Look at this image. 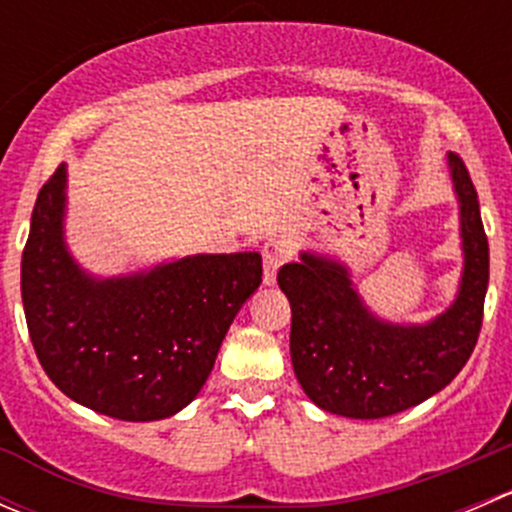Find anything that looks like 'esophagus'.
<instances>
[{
  "label": "esophagus",
  "instance_id": "34e87169",
  "mask_svg": "<svg viewBox=\"0 0 512 512\" xmlns=\"http://www.w3.org/2000/svg\"><path fill=\"white\" fill-rule=\"evenodd\" d=\"M262 260H265V272H262V282L265 285H275L277 270L285 262V242L270 240L262 247Z\"/></svg>",
  "mask_w": 512,
  "mask_h": 512
}]
</instances>
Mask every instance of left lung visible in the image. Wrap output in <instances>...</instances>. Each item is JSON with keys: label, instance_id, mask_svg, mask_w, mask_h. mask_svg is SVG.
Wrapping results in <instances>:
<instances>
[{"label": "left lung", "instance_id": "left-lung-1", "mask_svg": "<svg viewBox=\"0 0 512 512\" xmlns=\"http://www.w3.org/2000/svg\"><path fill=\"white\" fill-rule=\"evenodd\" d=\"M461 210L463 272L456 299L426 324L376 317L342 260L302 250L277 272L292 307L294 376L319 409L347 418H384L446 389L478 342L488 289V237L468 168L448 153Z\"/></svg>", "mask_w": 512, "mask_h": 512}]
</instances>
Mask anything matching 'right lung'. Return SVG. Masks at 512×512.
<instances>
[{
	"label": "right lung",
	"mask_w": 512,
	"mask_h": 512,
	"mask_svg": "<svg viewBox=\"0 0 512 512\" xmlns=\"http://www.w3.org/2000/svg\"><path fill=\"white\" fill-rule=\"evenodd\" d=\"M64 218L61 163L39 190L22 255L24 314L41 366L96 414H178L200 394L232 319L260 287V252L188 255L98 277L69 252Z\"/></svg>",
	"instance_id": "obj_1"
}]
</instances>
